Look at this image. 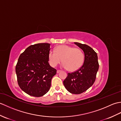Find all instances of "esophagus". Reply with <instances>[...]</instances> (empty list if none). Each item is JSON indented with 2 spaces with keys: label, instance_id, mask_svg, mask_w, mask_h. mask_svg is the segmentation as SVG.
Instances as JSON below:
<instances>
[{
  "label": "esophagus",
  "instance_id": "esophagus-1",
  "mask_svg": "<svg viewBox=\"0 0 121 121\" xmlns=\"http://www.w3.org/2000/svg\"><path fill=\"white\" fill-rule=\"evenodd\" d=\"M61 72V71H60V70H57V71H56V73H59Z\"/></svg>",
  "mask_w": 121,
  "mask_h": 121
}]
</instances>
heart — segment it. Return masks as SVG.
I'll use <instances>...</instances> for the list:
<instances>
[{"label": "heart", "instance_id": "1", "mask_svg": "<svg viewBox=\"0 0 121 121\" xmlns=\"http://www.w3.org/2000/svg\"><path fill=\"white\" fill-rule=\"evenodd\" d=\"M48 59L51 66H56L62 61V67L73 72L78 70L83 65L84 54L80 49L62 45L56 48V51H49Z\"/></svg>", "mask_w": 121, "mask_h": 121}]
</instances>
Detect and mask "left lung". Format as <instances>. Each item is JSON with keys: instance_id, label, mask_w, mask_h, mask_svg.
<instances>
[{"instance_id": "left-lung-1", "label": "left lung", "mask_w": 121, "mask_h": 121, "mask_svg": "<svg viewBox=\"0 0 121 121\" xmlns=\"http://www.w3.org/2000/svg\"><path fill=\"white\" fill-rule=\"evenodd\" d=\"M83 50L84 62L82 67L73 73H68L63 81L64 86L71 94H80L90 88L95 81L99 69L97 53L89 46L75 42Z\"/></svg>"}]
</instances>
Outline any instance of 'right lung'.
I'll return each mask as SVG.
<instances>
[{"mask_svg": "<svg viewBox=\"0 0 121 121\" xmlns=\"http://www.w3.org/2000/svg\"><path fill=\"white\" fill-rule=\"evenodd\" d=\"M50 44L30 45L20 55L15 67L17 83L23 91L34 97H41L50 89L51 79L56 70L49 64Z\"/></svg>", "mask_w": 121, "mask_h": 121, "instance_id": "1", "label": "right lung"}]
</instances>
